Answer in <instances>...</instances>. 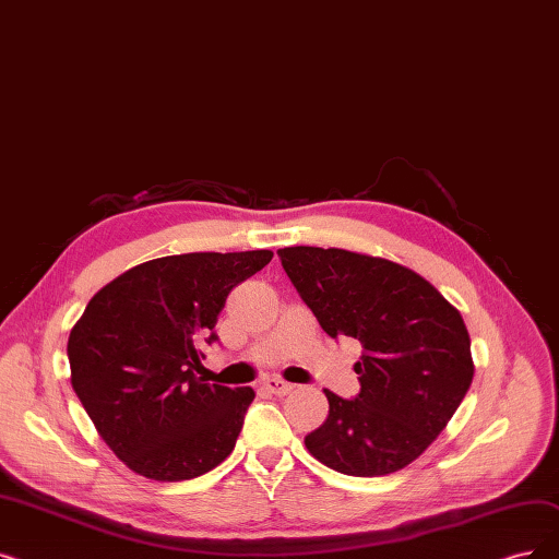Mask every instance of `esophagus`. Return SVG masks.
<instances>
[{
    "label": "esophagus",
    "mask_w": 559,
    "mask_h": 559,
    "mask_svg": "<svg viewBox=\"0 0 559 559\" xmlns=\"http://www.w3.org/2000/svg\"><path fill=\"white\" fill-rule=\"evenodd\" d=\"M262 385L266 388V391L270 393H274V395H287L289 391H293V383H287V381H283V379H278V377H266L264 381H262Z\"/></svg>",
    "instance_id": "1"
}]
</instances>
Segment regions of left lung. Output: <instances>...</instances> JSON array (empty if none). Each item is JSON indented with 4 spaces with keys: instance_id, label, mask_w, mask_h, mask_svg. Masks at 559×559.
<instances>
[{
    "instance_id": "1",
    "label": "left lung",
    "mask_w": 559,
    "mask_h": 559,
    "mask_svg": "<svg viewBox=\"0 0 559 559\" xmlns=\"http://www.w3.org/2000/svg\"><path fill=\"white\" fill-rule=\"evenodd\" d=\"M278 258L320 326L362 345L354 366L360 393L345 400L324 391L329 418L306 436L308 452L356 477L402 471L471 388V337L459 310L391 260L318 247H287Z\"/></svg>"
}]
</instances>
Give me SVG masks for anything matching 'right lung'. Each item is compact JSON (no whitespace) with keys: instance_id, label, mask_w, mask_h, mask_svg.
Returning <instances> with one entry per match:
<instances>
[{"instance_id":"add662e5","label":"right lung","mask_w":559,"mask_h":559,"mask_svg":"<svg viewBox=\"0 0 559 559\" xmlns=\"http://www.w3.org/2000/svg\"><path fill=\"white\" fill-rule=\"evenodd\" d=\"M272 251L182 253L132 266L95 295L68 337L70 383L95 429L134 473L199 477L233 452L253 388L193 374L216 343L230 289Z\"/></svg>"}]
</instances>
